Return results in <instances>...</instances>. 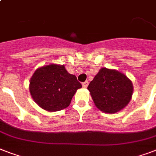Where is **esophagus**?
<instances>
[{
  "instance_id": "esophagus-1",
  "label": "esophagus",
  "mask_w": 156,
  "mask_h": 156,
  "mask_svg": "<svg viewBox=\"0 0 156 156\" xmlns=\"http://www.w3.org/2000/svg\"><path fill=\"white\" fill-rule=\"evenodd\" d=\"M87 86H88V82H87V81H86V82L83 83V87L84 88L87 87Z\"/></svg>"
}]
</instances>
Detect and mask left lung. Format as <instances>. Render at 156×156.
<instances>
[{"label": "left lung", "mask_w": 156, "mask_h": 156, "mask_svg": "<svg viewBox=\"0 0 156 156\" xmlns=\"http://www.w3.org/2000/svg\"><path fill=\"white\" fill-rule=\"evenodd\" d=\"M90 91L95 106L106 113H116L129 103L133 95V84L124 73L101 68L90 83Z\"/></svg>", "instance_id": "1"}]
</instances>
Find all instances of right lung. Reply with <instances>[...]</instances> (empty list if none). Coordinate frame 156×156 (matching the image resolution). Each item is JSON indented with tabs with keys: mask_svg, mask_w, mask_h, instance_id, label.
<instances>
[{
	"mask_svg": "<svg viewBox=\"0 0 156 156\" xmlns=\"http://www.w3.org/2000/svg\"><path fill=\"white\" fill-rule=\"evenodd\" d=\"M82 87L75 75L64 66L51 64L37 69L30 80L29 90L35 102L48 112L60 111L69 105L77 90Z\"/></svg>",
	"mask_w": 156,
	"mask_h": 156,
	"instance_id": "obj_1",
	"label": "right lung"
}]
</instances>
